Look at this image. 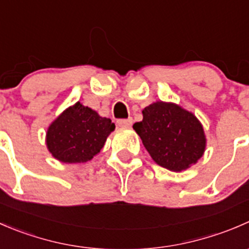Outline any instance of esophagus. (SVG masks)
<instances>
[{"label":"esophagus","instance_id":"obj_1","mask_svg":"<svg viewBox=\"0 0 249 249\" xmlns=\"http://www.w3.org/2000/svg\"><path fill=\"white\" fill-rule=\"evenodd\" d=\"M117 124L119 125V126H123V127L131 126V125H132V118H127V119H118Z\"/></svg>","mask_w":249,"mask_h":249}]
</instances>
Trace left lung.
<instances>
[{
	"label": "left lung",
	"mask_w": 249,
	"mask_h": 249,
	"mask_svg": "<svg viewBox=\"0 0 249 249\" xmlns=\"http://www.w3.org/2000/svg\"><path fill=\"white\" fill-rule=\"evenodd\" d=\"M142 113L143 120L132 127L158 165L178 172L202 157L205 134L193 113L161 101L149 105Z\"/></svg>",
	"instance_id": "left-lung-1"
}]
</instances>
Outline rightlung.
Returning <instances> with one entry per match:
<instances>
[{
  "instance_id": "1",
  "label": "right lung",
  "mask_w": 249,
  "mask_h": 249,
  "mask_svg": "<svg viewBox=\"0 0 249 249\" xmlns=\"http://www.w3.org/2000/svg\"><path fill=\"white\" fill-rule=\"evenodd\" d=\"M114 129L112 120L100 117L95 110L77 102L49 126L48 149L62 162H87L101 150Z\"/></svg>"
}]
</instances>
